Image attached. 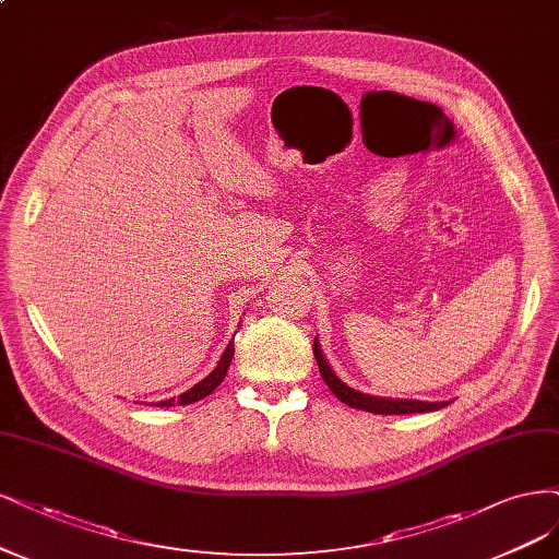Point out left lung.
<instances>
[{"mask_svg":"<svg viewBox=\"0 0 559 559\" xmlns=\"http://www.w3.org/2000/svg\"><path fill=\"white\" fill-rule=\"evenodd\" d=\"M314 358L319 362V372L337 400H342L344 404H349L354 409H362V412H372V414H420V412H435L447 407L449 402H418V400H386V397H372L358 393L354 389L346 386V383L331 370V365L325 362L319 340H314Z\"/></svg>","mask_w":559,"mask_h":559,"instance_id":"left-lung-1","label":"left lung"}]
</instances>
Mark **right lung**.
<instances>
[{"label":"right lung","mask_w":559,"mask_h":559,"mask_svg":"<svg viewBox=\"0 0 559 559\" xmlns=\"http://www.w3.org/2000/svg\"><path fill=\"white\" fill-rule=\"evenodd\" d=\"M234 352H236V346H234V342H228V346H226V352H224V356H222V360H219V365L217 368L210 372L203 381H199L194 389H189L187 393H182L178 400L173 397V400H164V402H157L159 407H176V402L178 404H191V402H199V400H203V397H207L210 393H213L219 383L224 381V377H226V372H228V365H230V358H234Z\"/></svg>","instance_id":"right-lung-1"}]
</instances>
